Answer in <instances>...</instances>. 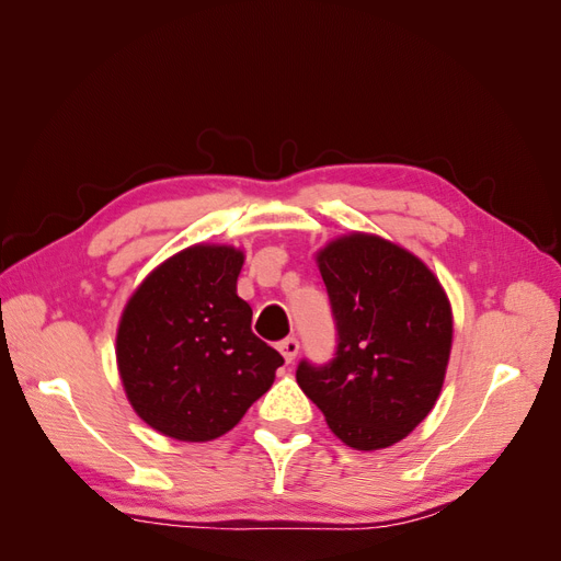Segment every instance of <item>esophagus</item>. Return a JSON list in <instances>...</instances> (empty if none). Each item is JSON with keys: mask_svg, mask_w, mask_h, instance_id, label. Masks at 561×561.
I'll list each match as a JSON object with an SVG mask.
<instances>
[{"mask_svg": "<svg viewBox=\"0 0 561 561\" xmlns=\"http://www.w3.org/2000/svg\"><path fill=\"white\" fill-rule=\"evenodd\" d=\"M278 351L283 353L285 363H293L297 358V353H299V342H297L295 336H287V339H283V342L278 344Z\"/></svg>", "mask_w": 561, "mask_h": 561, "instance_id": "34e87169", "label": "esophagus"}]
</instances>
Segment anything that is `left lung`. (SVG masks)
Returning <instances> with one entry per match:
<instances>
[{
	"label": "left lung",
	"mask_w": 561,
	"mask_h": 561,
	"mask_svg": "<svg viewBox=\"0 0 561 561\" xmlns=\"http://www.w3.org/2000/svg\"><path fill=\"white\" fill-rule=\"evenodd\" d=\"M336 320V358L307 360L297 383L330 431L358 451L386 449L431 414L451 353V304L414 252L351 231L316 252Z\"/></svg>",
	"instance_id": "1"
}]
</instances>
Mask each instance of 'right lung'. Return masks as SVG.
Here are the masks:
<instances>
[{"label":"right lung","mask_w":561,"mask_h":561,"mask_svg":"<svg viewBox=\"0 0 561 561\" xmlns=\"http://www.w3.org/2000/svg\"><path fill=\"white\" fill-rule=\"evenodd\" d=\"M241 248L196 243L135 287L116 330L126 398L149 428L210 443L239 423L276 379L283 355L250 330L236 295Z\"/></svg>","instance_id":"add662e5"}]
</instances>
